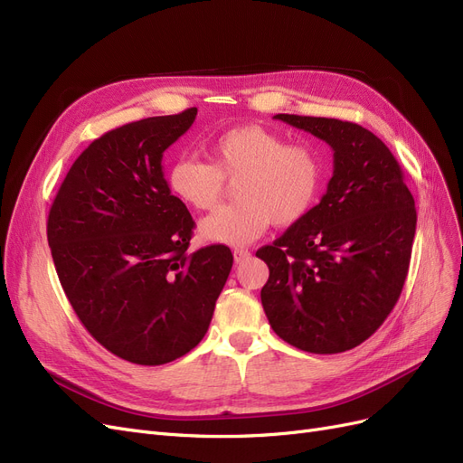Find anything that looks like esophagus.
Returning <instances> with one entry per match:
<instances>
[{
	"mask_svg": "<svg viewBox=\"0 0 463 463\" xmlns=\"http://www.w3.org/2000/svg\"><path fill=\"white\" fill-rule=\"evenodd\" d=\"M232 256H234V261H236V263H242L244 260L250 258V251H248L246 248H236V250L232 251Z\"/></svg>",
	"mask_w": 463,
	"mask_h": 463,
	"instance_id": "1",
	"label": "esophagus"
}]
</instances>
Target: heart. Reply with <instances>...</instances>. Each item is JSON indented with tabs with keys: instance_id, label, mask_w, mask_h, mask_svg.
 I'll return each mask as SVG.
<instances>
[{
	"instance_id": "1",
	"label": "heart",
	"mask_w": 463,
	"mask_h": 463,
	"mask_svg": "<svg viewBox=\"0 0 463 463\" xmlns=\"http://www.w3.org/2000/svg\"><path fill=\"white\" fill-rule=\"evenodd\" d=\"M210 163L181 157L167 171V186L184 205L210 212L234 184L236 203L202 221L210 242L246 246L277 225H294L316 205L323 186V165L313 147L288 144L282 134L261 125H241L207 144Z\"/></svg>"
}]
</instances>
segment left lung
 <instances>
[{"mask_svg": "<svg viewBox=\"0 0 463 463\" xmlns=\"http://www.w3.org/2000/svg\"><path fill=\"white\" fill-rule=\"evenodd\" d=\"M275 118L329 144L335 169L321 202L256 251L269 267L261 304L288 345L346 352L379 329L404 288L415 202L396 157L371 130L326 117Z\"/></svg>", "mask_w": 463, "mask_h": 463, "instance_id": "left-lung-1", "label": "left lung"}]
</instances>
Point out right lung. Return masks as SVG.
Wrapping results in <instances>:
<instances>
[{"label":"right lung","instance_id":"right-lung-1","mask_svg":"<svg viewBox=\"0 0 463 463\" xmlns=\"http://www.w3.org/2000/svg\"><path fill=\"white\" fill-rule=\"evenodd\" d=\"M196 113L147 117L96 138L50 207L48 244L74 313L130 364L163 365L196 348L232 267L222 244L186 251L196 222L161 169Z\"/></svg>","mask_w":463,"mask_h":463}]
</instances>
